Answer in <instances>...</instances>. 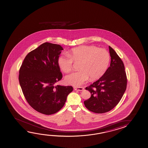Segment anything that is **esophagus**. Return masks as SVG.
Segmentation results:
<instances>
[{
	"mask_svg": "<svg viewBox=\"0 0 148 148\" xmlns=\"http://www.w3.org/2000/svg\"><path fill=\"white\" fill-rule=\"evenodd\" d=\"M74 89L75 90L82 91L84 90V88H83V87H76V86H75V87H74Z\"/></svg>",
	"mask_w": 148,
	"mask_h": 148,
	"instance_id": "obj_1",
	"label": "esophagus"
}]
</instances>
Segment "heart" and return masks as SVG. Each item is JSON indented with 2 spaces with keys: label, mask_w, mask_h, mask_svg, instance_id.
I'll return each mask as SVG.
<instances>
[{
  "label": "heart",
  "mask_w": 148,
  "mask_h": 148,
  "mask_svg": "<svg viewBox=\"0 0 148 148\" xmlns=\"http://www.w3.org/2000/svg\"><path fill=\"white\" fill-rule=\"evenodd\" d=\"M110 54L104 49L94 46H84L74 48L68 54L62 55L58 59L59 68L64 73L70 72L74 62H80L79 71L66 75V84L79 86L89 77L98 79L105 74L110 62Z\"/></svg>",
  "instance_id": "obj_1"
}]
</instances>
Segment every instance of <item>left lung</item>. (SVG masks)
<instances>
[{
	"mask_svg": "<svg viewBox=\"0 0 148 148\" xmlns=\"http://www.w3.org/2000/svg\"><path fill=\"white\" fill-rule=\"evenodd\" d=\"M110 66L95 82L86 88L90 98L85 100V107L96 113H103L113 109L120 101L127 88V79L124 64L111 47Z\"/></svg>",
	"mask_w": 148,
	"mask_h": 148,
	"instance_id": "8db88e82",
	"label": "left lung"
}]
</instances>
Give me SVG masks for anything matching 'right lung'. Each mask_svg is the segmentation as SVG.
Returning <instances> with one entry per match:
<instances>
[{
	"label": "right lung",
	"instance_id": "obj_1",
	"mask_svg": "<svg viewBox=\"0 0 148 148\" xmlns=\"http://www.w3.org/2000/svg\"><path fill=\"white\" fill-rule=\"evenodd\" d=\"M62 46L45 42L27 54L21 64L19 81L29 104L46 115L54 114L64 107L72 86H54L62 79L58 64Z\"/></svg>",
	"mask_w": 148,
	"mask_h": 148
}]
</instances>
